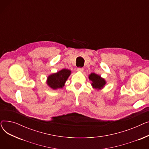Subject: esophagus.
<instances>
[{"instance_id": "esophagus-1", "label": "esophagus", "mask_w": 149, "mask_h": 149, "mask_svg": "<svg viewBox=\"0 0 149 149\" xmlns=\"http://www.w3.org/2000/svg\"><path fill=\"white\" fill-rule=\"evenodd\" d=\"M83 68H77V71H79V72H82L83 71Z\"/></svg>"}]
</instances>
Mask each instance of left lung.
<instances>
[{
  "label": "left lung",
  "instance_id": "1",
  "mask_svg": "<svg viewBox=\"0 0 149 149\" xmlns=\"http://www.w3.org/2000/svg\"><path fill=\"white\" fill-rule=\"evenodd\" d=\"M88 78L89 80L92 81L91 86L93 89L99 91L103 89L104 88L106 84V81L104 78L101 77V75L93 72L89 75Z\"/></svg>",
  "mask_w": 149,
  "mask_h": 149
}]
</instances>
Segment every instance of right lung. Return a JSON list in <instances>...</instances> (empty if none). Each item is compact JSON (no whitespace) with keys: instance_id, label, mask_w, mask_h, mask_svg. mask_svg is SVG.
Returning <instances> with one entry per match:
<instances>
[{"instance_id":"add662e5","label":"right lung","mask_w":149,"mask_h":149,"mask_svg":"<svg viewBox=\"0 0 149 149\" xmlns=\"http://www.w3.org/2000/svg\"><path fill=\"white\" fill-rule=\"evenodd\" d=\"M70 74L71 70L68 69H63L56 73L49 75L47 77L46 84L53 90L63 88Z\"/></svg>"}]
</instances>
